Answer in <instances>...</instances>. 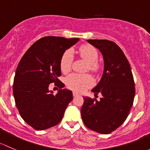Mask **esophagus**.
Segmentation results:
<instances>
[{
  "label": "esophagus",
  "mask_w": 150,
  "mask_h": 150,
  "mask_svg": "<svg viewBox=\"0 0 150 150\" xmlns=\"http://www.w3.org/2000/svg\"><path fill=\"white\" fill-rule=\"evenodd\" d=\"M79 95L78 93H76V92H73V96L74 97H77Z\"/></svg>",
  "instance_id": "34e87169"
}]
</instances>
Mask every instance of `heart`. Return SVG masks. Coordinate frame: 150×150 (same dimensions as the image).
Here are the masks:
<instances>
[{"mask_svg":"<svg viewBox=\"0 0 150 150\" xmlns=\"http://www.w3.org/2000/svg\"><path fill=\"white\" fill-rule=\"evenodd\" d=\"M78 55L80 58L87 62L86 70L92 73H98L100 70L101 64L98 61V52L94 46L84 45L79 48ZM74 61V55L71 50H66L60 60L61 71L67 73L71 69ZM93 84V79L89 74H72L66 78V84L68 88L77 92H82Z\"/></svg>","mask_w":150,"mask_h":150,"instance_id":"1","label":"heart"}]
</instances>
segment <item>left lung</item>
Instances as JSON below:
<instances>
[{
  "label": "left lung",
  "mask_w": 150,
  "mask_h": 150,
  "mask_svg": "<svg viewBox=\"0 0 150 150\" xmlns=\"http://www.w3.org/2000/svg\"><path fill=\"white\" fill-rule=\"evenodd\" d=\"M102 52L104 71L98 84L92 92L100 100L84 98L81 109L84 125L103 134H110L121 126L129 115L135 95L134 77L130 64L122 50L114 42L88 40Z\"/></svg>",
  "instance_id": "8db88e82"
}]
</instances>
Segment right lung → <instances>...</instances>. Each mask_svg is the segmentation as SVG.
I'll return each mask as SVG.
<instances>
[{
	"label": "right lung",
	"instance_id": "obj_1",
	"mask_svg": "<svg viewBox=\"0 0 150 150\" xmlns=\"http://www.w3.org/2000/svg\"><path fill=\"white\" fill-rule=\"evenodd\" d=\"M79 38L66 39L48 36L35 42L18 63L13 84V93L18 112L35 130H45L61 122L68 105L73 99L71 91L61 89L60 60L66 49ZM55 83L60 89L55 96L49 91Z\"/></svg>",
	"mask_w": 150,
	"mask_h": 150
}]
</instances>
